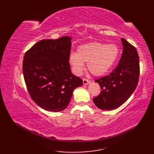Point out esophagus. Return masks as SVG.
<instances>
[{
  "label": "esophagus",
  "mask_w": 154,
  "mask_h": 154,
  "mask_svg": "<svg viewBox=\"0 0 154 154\" xmlns=\"http://www.w3.org/2000/svg\"><path fill=\"white\" fill-rule=\"evenodd\" d=\"M83 83L84 85H87L91 83V81L89 79H83Z\"/></svg>",
  "instance_id": "1"
}]
</instances>
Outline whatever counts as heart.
Masks as SVG:
<instances>
[{
	"label": "heart",
	"mask_w": 154,
	"mask_h": 154,
	"mask_svg": "<svg viewBox=\"0 0 154 154\" xmlns=\"http://www.w3.org/2000/svg\"><path fill=\"white\" fill-rule=\"evenodd\" d=\"M119 53V48L115 44L91 42L78 47L76 54H70L69 62L75 75L82 73L84 63H87V69L91 74L101 76L112 67Z\"/></svg>",
	"instance_id": "obj_1"
}]
</instances>
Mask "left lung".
<instances>
[{
  "mask_svg": "<svg viewBox=\"0 0 154 154\" xmlns=\"http://www.w3.org/2000/svg\"><path fill=\"white\" fill-rule=\"evenodd\" d=\"M123 51L117 67L111 73L98 79L100 93L93 99L101 110L117 109L129 99L135 91L140 77L139 56L136 49L125 39H121Z\"/></svg>",
  "mask_w": 154,
  "mask_h": 154,
  "instance_id": "obj_1",
  "label": "left lung"
}]
</instances>
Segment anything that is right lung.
Returning <instances> with one entry per match:
<instances>
[{"mask_svg": "<svg viewBox=\"0 0 154 154\" xmlns=\"http://www.w3.org/2000/svg\"><path fill=\"white\" fill-rule=\"evenodd\" d=\"M69 36L43 40L24 55L23 75L31 98L42 109L59 112L67 108L75 89L83 80L71 73Z\"/></svg>", "mask_w": 154, "mask_h": 154, "instance_id": "1", "label": "right lung"}]
</instances>
